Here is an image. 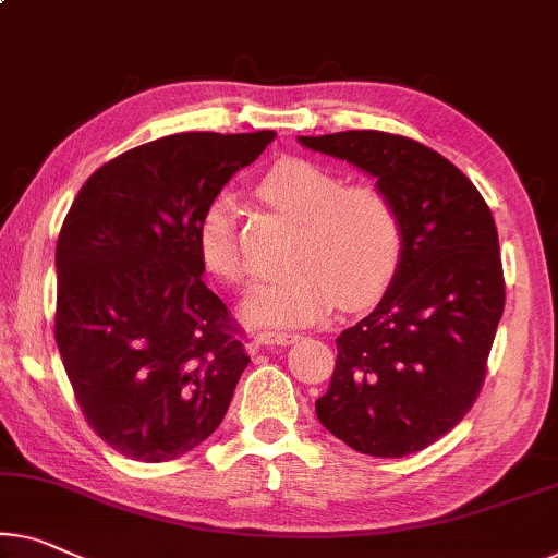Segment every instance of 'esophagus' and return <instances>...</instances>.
I'll return each mask as SVG.
<instances>
[{
  "label": "esophagus",
  "instance_id": "obj_1",
  "mask_svg": "<svg viewBox=\"0 0 558 558\" xmlns=\"http://www.w3.org/2000/svg\"><path fill=\"white\" fill-rule=\"evenodd\" d=\"M301 336L295 332H282V330H260L255 336L257 345H293Z\"/></svg>",
  "mask_w": 558,
  "mask_h": 558
}]
</instances>
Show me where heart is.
<instances>
[{
	"mask_svg": "<svg viewBox=\"0 0 558 558\" xmlns=\"http://www.w3.org/2000/svg\"><path fill=\"white\" fill-rule=\"evenodd\" d=\"M255 193L295 220L288 247L293 270L253 290L245 301L247 318L301 326L326 315L336 301L343 311H359L386 293L403 255V220L386 190L368 182L343 185L323 165L288 157L265 170ZM195 238L207 270L232 282L251 278L230 197L205 205Z\"/></svg>",
	"mask_w": 558,
	"mask_h": 558,
	"instance_id": "1",
	"label": "heart"
}]
</instances>
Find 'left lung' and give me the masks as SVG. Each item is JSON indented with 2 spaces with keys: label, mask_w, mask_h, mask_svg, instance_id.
Returning a JSON list of instances; mask_svg holds the SVG:
<instances>
[{
  "label": "left lung",
  "mask_w": 558,
  "mask_h": 558,
  "mask_svg": "<svg viewBox=\"0 0 558 558\" xmlns=\"http://www.w3.org/2000/svg\"><path fill=\"white\" fill-rule=\"evenodd\" d=\"M376 178L403 220V255L376 311L336 338L318 421L353 451L401 459L446 436L486 378L506 286L494 215L436 149L378 130L298 137Z\"/></svg>",
  "instance_id": "1"
}]
</instances>
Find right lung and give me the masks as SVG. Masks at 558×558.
I'll return each instance as SVG.
<instances>
[{
    "label": "right lung",
    "mask_w": 558,
    "mask_h": 558,
    "mask_svg": "<svg viewBox=\"0 0 558 558\" xmlns=\"http://www.w3.org/2000/svg\"><path fill=\"white\" fill-rule=\"evenodd\" d=\"M276 132H180L89 174L57 240L54 338L89 428L160 463L226 418L243 330L205 286L197 220Z\"/></svg>",
    "instance_id": "obj_1"
}]
</instances>
